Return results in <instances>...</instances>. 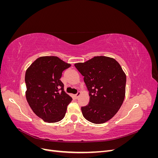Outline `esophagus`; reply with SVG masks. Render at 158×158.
Wrapping results in <instances>:
<instances>
[{
  "instance_id": "esophagus-1",
  "label": "esophagus",
  "mask_w": 158,
  "mask_h": 158,
  "mask_svg": "<svg viewBox=\"0 0 158 158\" xmlns=\"http://www.w3.org/2000/svg\"><path fill=\"white\" fill-rule=\"evenodd\" d=\"M80 94H81L80 92H78V93H77V94H76L75 95V98H76V99H77V98H78V97L80 96Z\"/></svg>"
}]
</instances>
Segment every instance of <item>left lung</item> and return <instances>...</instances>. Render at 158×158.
I'll return each mask as SVG.
<instances>
[{"instance_id": "obj_1", "label": "left lung", "mask_w": 158, "mask_h": 158, "mask_svg": "<svg viewBox=\"0 0 158 158\" xmlns=\"http://www.w3.org/2000/svg\"><path fill=\"white\" fill-rule=\"evenodd\" d=\"M74 66L89 91V102L81 107L84 117L95 124L110 120L125 96L127 78L121 65L113 58L98 56Z\"/></svg>"}]
</instances>
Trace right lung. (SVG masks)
Wrapping results in <instances>:
<instances>
[{
    "label": "right lung",
    "mask_w": 158,
    "mask_h": 158,
    "mask_svg": "<svg viewBox=\"0 0 158 158\" xmlns=\"http://www.w3.org/2000/svg\"><path fill=\"white\" fill-rule=\"evenodd\" d=\"M70 66L57 56H45L37 59L26 72V99L33 113L45 122L61 121L73 100L60 80Z\"/></svg>",
    "instance_id": "1"
}]
</instances>
